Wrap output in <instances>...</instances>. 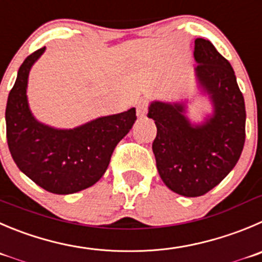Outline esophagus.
Returning a JSON list of instances; mask_svg holds the SVG:
<instances>
[{"label":"esophagus","instance_id":"34e87169","mask_svg":"<svg viewBox=\"0 0 262 262\" xmlns=\"http://www.w3.org/2000/svg\"><path fill=\"white\" fill-rule=\"evenodd\" d=\"M146 113V103H140L138 105V117H144Z\"/></svg>","mask_w":262,"mask_h":262}]
</instances>
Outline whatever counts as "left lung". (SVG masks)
<instances>
[{
  "label": "left lung",
  "mask_w": 262,
  "mask_h": 262,
  "mask_svg": "<svg viewBox=\"0 0 262 262\" xmlns=\"http://www.w3.org/2000/svg\"><path fill=\"white\" fill-rule=\"evenodd\" d=\"M198 95L211 112L202 121L188 117L189 99L154 100L148 117L156 122L154 157L161 179L184 196H199L220 184L235 167L246 140L245 99L230 63L208 39L194 41Z\"/></svg>",
  "instance_id": "8db88e82"
}]
</instances>
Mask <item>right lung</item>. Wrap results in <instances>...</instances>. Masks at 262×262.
I'll return each instance as SVG.
<instances>
[{
	"instance_id": "add662e5",
	"label": "right lung",
	"mask_w": 262,
	"mask_h": 262,
	"mask_svg": "<svg viewBox=\"0 0 262 262\" xmlns=\"http://www.w3.org/2000/svg\"><path fill=\"white\" fill-rule=\"evenodd\" d=\"M45 50L29 55L17 71L5 113L7 144L19 170L37 185L54 194H73L105 173L114 148L135 123L136 111L99 117L74 128L39 122L29 108L27 89L29 72Z\"/></svg>"
}]
</instances>
